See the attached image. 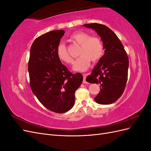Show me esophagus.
Returning <instances> with one entry per match:
<instances>
[{"label":"esophagus","instance_id":"obj_1","mask_svg":"<svg viewBox=\"0 0 151 151\" xmlns=\"http://www.w3.org/2000/svg\"><path fill=\"white\" fill-rule=\"evenodd\" d=\"M87 76H88V74H83V83L84 84H87L88 83V82L86 81V77H87Z\"/></svg>","mask_w":151,"mask_h":151}]
</instances>
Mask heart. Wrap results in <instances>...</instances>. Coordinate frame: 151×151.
I'll return each instance as SVG.
<instances>
[{
    "label": "heart",
    "mask_w": 151,
    "mask_h": 151,
    "mask_svg": "<svg viewBox=\"0 0 151 151\" xmlns=\"http://www.w3.org/2000/svg\"><path fill=\"white\" fill-rule=\"evenodd\" d=\"M70 41L80 45L78 55L73 65V69L76 71H85L89 67L91 60L96 62L101 58L104 53L102 41L98 36H90L84 31H77L70 35ZM56 53L60 60L67 64L73 62L72 58L68 53L65 45L60 43L57 47Z\"/></svg>",
    "instance_id": "heart-1"
}]
</instances>
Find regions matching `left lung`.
<instances>
[{
	"instance_id": "obj_1",
	"label": "left lung",
	"mask_w": 151,
	"mask_h": 151,
	"mask_svg": "<svg viewBox=\"0 0 151 151\" xmlns=\"http://www.w3.org/2000/svg\"><path fill=\"white\" fill-rule=\"evenodd\" d=\"M93 29L103 43L104 53L86 78L90 83L99 84L100 91L95 101L109 104L119 99L125 90L128 78L129 58L121 41L108 27L98 23L84 24Z\"/></svg>"
}]
</instances>
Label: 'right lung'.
Masks as SVG:
<instances>
[{
	"mask_svg": "<svg viewBox=\"0 0 151 151\" xmlns=\"http://www.w3.org/2000/svg\"><path fill=\"white\" fill-rule=\"evenodd\" d=\"M63 30L52 31L34 41L30 49V87L39 101L49 110L63 113L75 103V92L83 83L81 73L72 74L57 57L56 50Z\"/></svg>",
	"mask_w": 151,
	"mask_h": 151,
	"instance_id": "right-lung-1",
	"label": "right lung"
}]
</instances>
